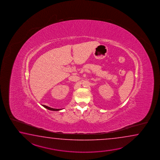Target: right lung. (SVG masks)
Returning <instances> with one entry per match:
<instances>
[{"instance_id": "1", "label": "right lung", "mask_w": 160, "mask_h": 160, "mask_svg": "<svg viewBox=\"0 0 160 160\" xmlns=\"http://www.w3.org/2000/svg\"><path fill=\"white\" fill-rule=\"evenodd\" d=\"M44 108H46V109H48V110H51V111H59V110H61V109H54V108H50V107H48V106H47L46 105H42Z\"/></svg>"}]
</instances>
